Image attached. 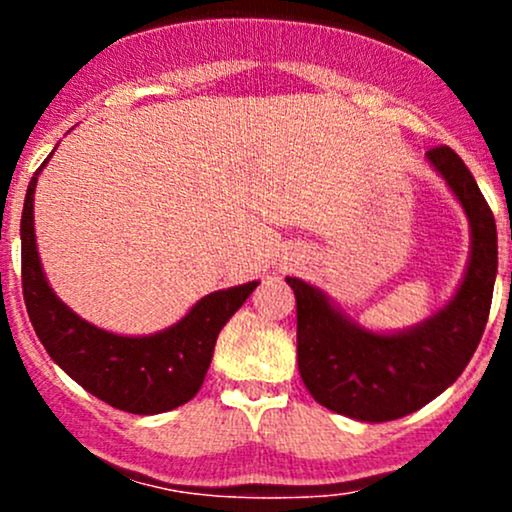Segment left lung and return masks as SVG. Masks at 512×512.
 Wrapping results in <instances>:
<instances>
[{"instance_id": "left-lung-1", "label": "left lung", "mask_w": 512, "mask_h": 512, "mask_svg": "<svg viewBox=\"0 0 512 512\" xmlns=\"http://www.w3.org/2000/svg\"><path fill=\"white\" fill-rule=\"evenodd\" d=\"M460 199L472 228L464 279L445 308L404 332L363 330L315 286L289 276L296 293L298 370L322 407L356 421H395L436 399L460 378L489 320L498 269L496 221L477 180L450 146L426 151Z\"/></svg>"}]
</instances>
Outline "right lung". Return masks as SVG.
Here are the masks:
<instances>
[{
	"mask_svg": "<svg viewBox=\"0 0 512 512\" xmlns=\"http://www.w3.org/2000/svg\"><path fill=\"white\" fill-rule=\"evenodd\" d=\"M43 166L35 170L23 202L21 284L45 351L86 392L129 414H161L190 402L204 383L216 337L260 281L209 293L173 327L146 337H122L91 325L55 296L40 267L33 192Z\"/></svg>",
	"mask_w": 512,
	"mask_h": 512,
	"instance_id": "obj_1",
	"label": "right lung"
}]
</instances>
